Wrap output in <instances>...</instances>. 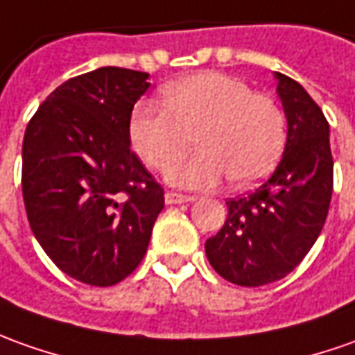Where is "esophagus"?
Returning a JSON list of instances; mask_svg holds the SVG:
<instances>
[{
  "instance_id": "1",
  "label": "esophagus",
  "mask_w": 355,
  "mask_h": 355,
  "mask_svg": "<svg viewBox=\"0 0 355 355\" xmlns=\"http://www.w3.org/2000/svg\"><path fill=\"white\" fill-rule=\"evenodd\" d=\"M194 196H184V194H177V192H167L165 194V202L167 204H187V202H194Z\"/></svg>"
}]
</instances>
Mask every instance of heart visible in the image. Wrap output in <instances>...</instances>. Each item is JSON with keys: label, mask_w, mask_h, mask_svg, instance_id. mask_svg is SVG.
Listing matches in <instances>:
<instances>
[{"label": "heart", "mask_w": 355, "mask_h": 355, "mask_svg": "<svg viewBox=\"0 0 355 355\" xmlns=\"http://www.w3.org/2000/svg\"><path fill=\"white\" fill-rule=\"evenodd\" d=\"M165 108L141 103L128 134L149 167L165 173L196 135L202 151L168 173L184 188H211L225 178L248 187L276 167L286 144V116L270 96L235 77L202 71L163 87Z\"/></svg>", "instance_id": "b5f03b06"}]
</instances>
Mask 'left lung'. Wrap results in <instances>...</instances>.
Wrapping results in <instances>:
<instances>
[{
    "mask_svg": "<svg viewBox=\"0 0 355 355\" xmlns=\"http://www.w3.org/2000/svg\"><path fill=\"white\" fill-rule=\"evenodd\" d=\"M288 137L278 167L257 190L227 202V219L206 241L221 278L259 288L286 278L319 239L332 196L330 128L319 105L291 77L274 71Z\"/></svg>",
    "mask_w": 355,
    "mask_h": 355,
    "instance_id": "obj_1",
    "label": "left lung"
}]
</instances>
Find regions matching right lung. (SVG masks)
I'll return each mask as SVG.
<instances>
[{"label": "right lung", "mask_w": 355, "mask_h": 355, "mask_svg": "<svg viewBox=\"0 0 355 355\" xmlns=\"http://www.w3.org/2000/svg\"><path fill=\"white\" fill-rule=\"evenodd\" d=\"M149 73L98 67L54 89L23 139V200L36 241L64 274L96 288L130 276L165 206L130 149Z\"/></svg>", "instance_id": "1"}]
</instances>
